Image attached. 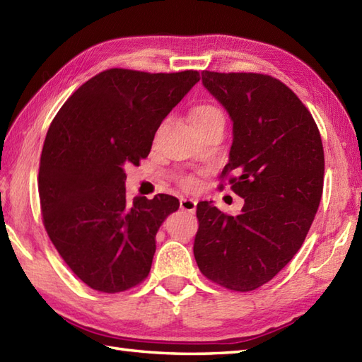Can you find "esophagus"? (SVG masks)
I'll list each match as a JSON object with an SVG mask.
<instances>
[{"mask_svg":"<svg viewBox=\"0 0 362 362\" xmlns=\"http://www.w3.org/2000/svg\"><path fill=\"white\" fill-rule=\"evenodd\" d=\"M180 208L183 211H188V213H196V208H197V200L194 199H180Z\"/></svg>","mask_w":362,"mask_h":362,"instance_id":"1","label":"esophagus"}]
</instances>
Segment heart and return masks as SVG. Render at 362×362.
Instances as JSON below:
<instances>
[{"instance_id":"heart-1","label":"heart","mask_w":362,"mask_h":362,"mask_svg":"<svg viewBox=\"0 0 362 362\" xmlns=\"http://www.w3.org/2000/svg\"><path fill=\"white\" fill-rule=\"evenodd\" d=\"M191 117H192V123L197 126L214 123V122H223L222 111L219 107H216L213 105L197 106L194 111H192ZM182 185L187 188H192L196 185V180L192 177H185V179H182Z\"/></svg>"}]
</instances>
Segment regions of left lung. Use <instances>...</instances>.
I'll list each match as a JSON object with an SVG mask.
<instances>
[{
  "label": "left lung",
  "mask_w": 362,
  "mask_h": 362,
  "mask_svg": "<svg viewBox=\"0 0 362 362\" xmlns=\"http://www.w3.org/2000/svg\"><path fill=\"white\" fill-rule=\"evenodd\" d=\"M202 85L228 112L233 143L222 175L245 199L238 216L197 205L196 262L209 281L251 291L298 253L324 187L321 134L295 92L270 75L202 72Z\"/></svg>",
  "instance_id": "obj_1"
}]
</instances>
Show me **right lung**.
<instances>
[{
    "mask_svg": "<svg viewBox=\"0 0 362 362\" xmlns=\"http://www.w3.org/2000/svg\"><path fill=\"white\" fill-rule=\"evenodd\" d=\"M197 71L109 69L67 98L49 126L38 191L43 222L88 287L119 293L151 270L156 234L179 200L126 199L124 165L148 157L158 126L199 81Z\"/></svg>",
    "mask_w": 362,
    "mask_h": 362,
    "instance_id": "add662e5",
    "label": "right lung"
}]
</instances>
